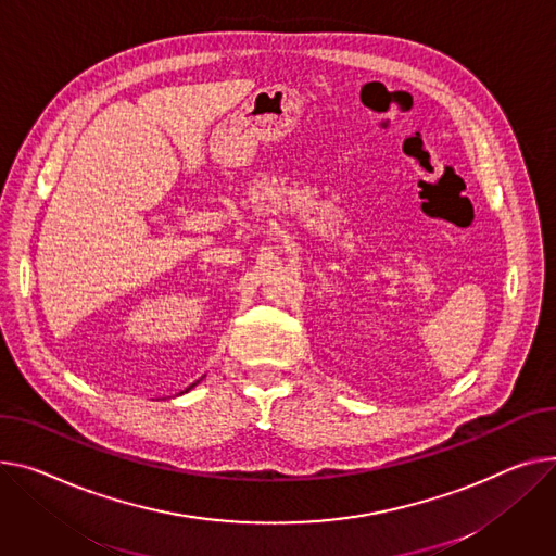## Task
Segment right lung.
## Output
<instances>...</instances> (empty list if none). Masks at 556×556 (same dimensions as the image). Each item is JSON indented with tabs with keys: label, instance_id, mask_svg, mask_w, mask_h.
Here are the masks:
<instances>
[{
	"label": "right lung",
	"instance_id": "1",
	"mask_svg": "<svg viewBox=\"0 0 556 556\" xmlns=\"http://www.w3.org/2000/svg\"><path fill=\"white\" fill-rule=\"evenodd\" d=\"M192 387H194V384H192ZM192 387H190V389H192ZM190 389H185V391H190Z\"/></svg>",
	"mask_w": 556,
	"mask_h": 556
}]
</instances>
